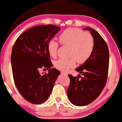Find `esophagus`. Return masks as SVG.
<instances>
[{"mask_svg":"<svg viewBox=\"0 0 122 122\" xmlns=\"http://www.w3.org/2000/svg\"><path fill=\"white\" fill-rule=\"evenodd\" d=\"M61 74H63V75H65L66 76L68 75V74L66 73H65V72H61Z\"/></svg>","mask_w":122,"mask_h":122,"instance_id":"obj_1","label":"esophagus"}]
</instances>
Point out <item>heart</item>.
Wrapping results in <instances>:
<instances>
[{
    "mask_svg": "<svg viewBox=\"0 0 122 122\" xmlns=\"http://www.w3.org/2000/svg\"><path fill=\"white\" fill-rule=\"evenodd\" d=\"M59 42L62 45L70 46L68 59H60L54 62V67L60 71H66L73 68L76 61L83 63L89 58L95 47L93 36L90 33L84 32L79 29L67 28L59 36ZM59 44L51 39L47 45V50L51 57L56 56Z\"/></svg>",
    "mask_w": 122,
    "mask_h": 122,
    "instance_id": "b5f03b06",
    "label": "heart"
}]
</instances>
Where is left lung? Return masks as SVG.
Returning a JSON list of instances; mask_svg holds the SVG:
<instances>
[{
  "label": "left lung",
  "mask_w": 122,
  "mask_h": 122,
  "mask_svg": "<svg viewBox=\"0 0 122 122\" xmlns=\"http://www.w3.org/2000/svg\"><path fill=\"white\" fill-rule=\"evenodd\" d=\"M84 30L90 31L95 47L89 58L76 69L83 77L68 74L70 84L67 95L76 106H86L98 97L106 84L109 70V52L106 42L94 29L86 27Z\"/></svg>",
  "instance_id": "left-lung-1"
}]
</instances>
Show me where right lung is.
I'll list each match as a JSON object with an SVG mask.
<instances>
[{
    "label": "right lung",
    "instance_id": "obj_1",
    "mask_svg": "<svg viewBox=\"0 0 122 122\" xmlns=\"http://www.w3.org/2000/svg\"><path fill=\"white\" fill-rule=\"evenodd\" d=\"M60 28L53 25L33 27L16 39L12 48L11 61L14 83L21 95L28 102L39 104L50 96L58 70L51 69L53 64L47 45ZM49 69L40 74L39 69Z\"/></svg>",
    "mask_w": 122,
    "mask_h": 122
}]
</instances>
